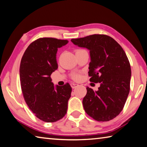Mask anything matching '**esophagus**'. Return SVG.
Here are the masks:
<instances>
[{
    "instance_id": "obj_1",
    "label": "esophagus",
    "mask_w": 147,
    "mask_h": 147,
    "mask_svg": "<svg viewBox=\"0 0 147 147\" xmlns=\"http://www.w3.org/2000/svg\"><path fill=\"white\" fill-rule=\"evenodd\" d=\"M71 86L72 88H73V89H74V88H76V87L79 86V85L77 84H74V83H73V84H71Z\"/></svg>"
}]
</instances>
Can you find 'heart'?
I'll list each match as a JSON object with an SVG mask.
<instances>
[{
  "label": "heart",
  "instance_id": "obj_1",
  "mask_svg": "<svg viewBox=\"0 0 147 147\" xmlns=\"http://www.w3.org/2000/svg\"><path fill=\"white\" fill-rule=\"evenodd\" d=\"M83 50L84 49H77V50H76V52L81 51H83ZM80 78H81V75L79 73H73L71 76V78L76 81L79 80L80 79Z\"/></svg>",
  "mask_w": 147,
  "mask_h": 147
}]
</instances>
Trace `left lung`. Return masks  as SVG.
<instances>
[{
	"label": "left lung",
	"mask_w": 147,
	"mask_h": 147,
	"mask_svg": "<svg viewBox=\"0 0 147 147\" xmlns=\"http://www.w3.org/2000/svg\"><path fill=\"white\" fill-rule=\"evenodd\" d=\"M71 42L90 50V82L100 84L96 92L87 87L82 101L84 110L96 121H110L121 113L130 91L131 69L126 53L106 34H94Z\"/></svg>",
	"instance_id": "8db88e82"
}]
</instances>
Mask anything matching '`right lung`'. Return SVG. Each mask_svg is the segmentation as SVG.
Segmentation results:
<instances>
[{"label":"right lung","instance_id":"1","mask_svg":"<svg viewBox=\"0 0 147 147\" xmlns=\"http://www.w3.org/2000/svg\"><path fill=\"white\" fill-rule=\"evenodd\" d=\"M68 43L67 40L40 38L29 44L20 65L21 89L26 103L37 118L53 123L67 113L72 88L67 83L56 89L51 74L58 69V48Z\"/></svg>","mask_w":147,"mask_h":147}]
</instances>
